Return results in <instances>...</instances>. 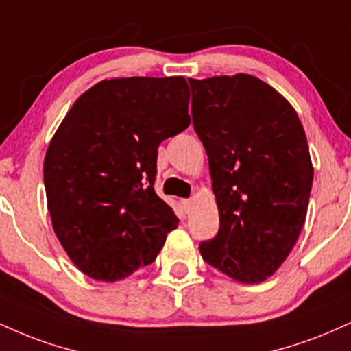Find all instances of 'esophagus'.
I'll return each instance as SVG.
<instances>
[{
  "label": "esophagus",
  "mask_w": 351,
  "mask_h": 351,
  "mask_svg": "<svg viewBox=\"0 0 351 351\" xmlns=\"http://www.w3.org/2000/svg\"><path fill=\"white\" fill-rule=\"evenodd\" d=\"M181 204H183V208H184V210H188L191 209V206H193V201L191 199H181Z\"/></svg>",
  "instance_id": "34e87169"
}]
</instances>
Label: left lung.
Returning a JSON list of instances; mask_svg holds the SVG:
<instances>
[{
    "instance_id": "obj_1",
    "label": "left lung",
    "mask_w": 351,
    "mask_h": 351,
    "mask_svg": "<svg viewBox=\"0 0 351 351\" xmlns=\"http://www.w3.org/2000/svg\"><path fill=\"white\" fill-rule=\"evenodd\" d=\"M196 134L209 158L219 232L199 245L210 267L243 285L288 258L314 180L306 132L289 101L252 75L188 80Z\"/></svg>"
}]
</instances>
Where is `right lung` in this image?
<instances>
[{"instance_id":"add662e5","label":"right lung","mask_w":351,"mask_h":351,"mask_svg":"<svg viewBox=\"0 0 351 351\" xmlns=\"http://www.w3.org/2000/svg\"><path fill=\"white\" fill-rule=\"evenodd\" d=\"M183 77L112 78L75 101L50 141L52 227L80 271L119 281L157 258L178 217L154 189L158 145L188 128Z\"/></svg>"}]
</instances>
